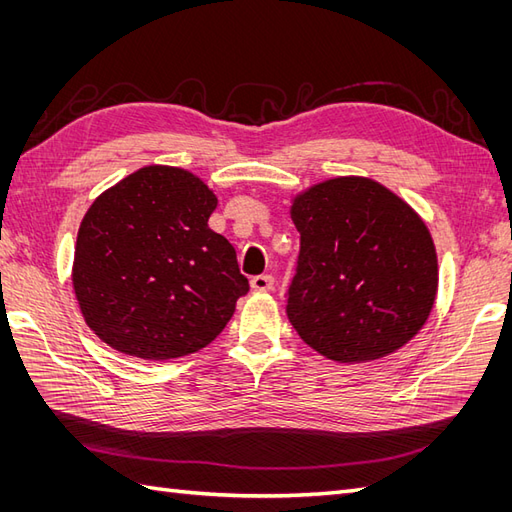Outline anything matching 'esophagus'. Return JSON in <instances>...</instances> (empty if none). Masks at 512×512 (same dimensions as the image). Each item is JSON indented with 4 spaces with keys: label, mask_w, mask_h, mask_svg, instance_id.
Listing matches in <instances>:
<instances>
[{
    "label": "esophagus",
    "mask_w": 512,
    "mask_h": 512,
    "mask_svg": "<svg viewBox=\"0 0 512 512\" xmlns=\"http://www.w3.org/2000/svg\"><path fill=\"white\" fill-rule=\"evenodd\" d=\"M273 286H275L273 275H256V277H252V288L256 292H269V290H273Z\"/></svg>",
    "instance_id": "esophagus-1"
}]
</instances>
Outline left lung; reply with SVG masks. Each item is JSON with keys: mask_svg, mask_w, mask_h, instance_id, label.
<instances>
[{"mask_svg": "<svg viewBox=\"0 0 512 512\" xmlns=\"http://www.w3.org/2000/svg\"><path fill=\"white\" fill-rule=\"evenodd\" d=\"M301 232L286 314L303 342L339 363L406 346L438 292V256L418 213L367 177H335L292 200Z\"/></svg>", "mask_w": 512, "mask_h": 512, "instance_id": "obj_1", "label": "left lung"}]
</instances>
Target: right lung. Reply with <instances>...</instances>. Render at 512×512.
I'll return each mask as SVG.
<instances>
[{
  "instance_id": "add662e5",
  "label": "right lung",
  "mask_w": 512,
  "mask_h": 512,
  "mask_svg": "<svg viewBox=\"0 0 512 512\" xmlns=\"http://www.w3.org/2000/svg\"><path fill=\"white\" fill-rule=\"evenodd\" d=\"M215 207L205 181L158 164L94 200L76 237L72 286L104 344L168 361L222 333L250 284L235 247L207 224Z\"/></svg>"
}]
</instances>
